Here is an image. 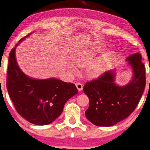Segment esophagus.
<instances>
[{
    "label": "esophagus",
    "mask_w": 150,
    "mask_h": 150,
    "mask_svg": "<svg viewBox=\"0 0 150 150\" xmlns=\"http://www.w3.org/2000/svg\"><path fill=\"white\" fill-rule=\"evenodd\" d=\"M75 85H76L77 90H78L79 91H81L83 89V85L82 84H81V83H77V84H75Z\"/></svg>",
    "instance_id": "esophagus-1"
}]
</instances>
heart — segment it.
Masks as SVG:
<instances>
[{"instance_id": "obj_1", "label": "heart", "mask_w": 150, "mask_h": 150, "mask_svg": "<svg viewBox=\"0 0 150 150\" xmlns=\"http://www.w3.org/2000/svg\"><path fill=\"white\" fill-rule=\"evenodd\" d=\"M98 50H99V48H91L77 52L73 57L74 62L77 66H81V67L86 66L91 62L95 54H96ZM105 62L104 59H100L91 64L87 69V74L88 76L93 78H96L101 75L105 69ZM70 68L73 71L75 70V66H71Z\"/></svg>"}]
</instances>
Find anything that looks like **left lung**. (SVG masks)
<instances>
[{"label":"left lung","mask_w":150,"mask_h":150,"mask_svg":"<svg viewBox=\"0 0 150 150\" xmlns=\"http://www.w3.org/2000/svg\"><path fill=\"white\" fill-rule=\"evenodd\" d=\"M127 61L134 76L128 84H115V73L105 72L98 79L88 81L84 92L88 97L86 118L95 125L110 127L128 117L135 110L145 87V67L140 53L129 56Z\"/></svg>","instance_id":"obj_1"}]
</instances>
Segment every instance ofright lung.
<instances>
[{"instance_id": "right-lung-1", "label": "right lung", "mask_w": 150, "mask_h": 150, "mask_svg": "<svg viewBox=\"0 0 150 150\" xmlns=\"http://www.w3.org/2000/svg\"><path fill=\"white\" fill-rule=\"evenodd\" d=\"M15 48L9 53L7 69L9 97L17 112L30 123L37 125L50 124L61 115L66 102L78 91L74 84L57 79H35L28 77L18 67Z\"/></svg>"}]
</instances>
